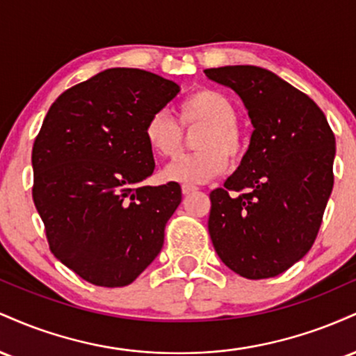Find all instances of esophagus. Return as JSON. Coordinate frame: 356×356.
<instances>
[{"instance_id": "1", "label": "esophagus", "mask_w": 356, "mask_h": 356, "mask_svg": "<svg viewBox=\"0 0 356 356\" xmlns=\"http://www.w3.org/2000/svg\"><path fill=\"white\" fill-rule=\"evenodd\" d=\"M197 189H199V187L192 186V184H184V186H182V194L184 195H189V194H192V192H195Z\"/></svg>"}]
</instances>
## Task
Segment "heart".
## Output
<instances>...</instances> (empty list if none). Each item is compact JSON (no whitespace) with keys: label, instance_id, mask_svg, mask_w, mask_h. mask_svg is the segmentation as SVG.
I'll list each match as a JSON object with an SVG mask.
<instances>
[{"label":"heart","instance_id":"1","mask_svg":"<svg viewBox=\"0 0 356 356\" xmlns=\"http://www.w3.org/2000/svg\"><path fill=\"white\" fill-rule=\"evenodd\" d=\"M177 122L169 113L154 112L144 125V138L155 155L177 157L182 149L183 129L201 127L195 136L197 152L182 155L167 165L164 177L184 184H202L222 174L231 161H241L246 154L248 137L238 124V110L229 97L212 88L189 93L175 107Z\"/></svg>","mask_w":356,"mask_h":356}]
</instances>
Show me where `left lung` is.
<instances>
[{
    "label": "left lung",
    "instance_id": "obj_1",
    "mask_svg": "<svg viewBox=\"0 0 356 356\" xmlns=\"http://www.w3.org/2000/svg\"><path fill=\"white\" fill-rule=\"evenodd\" d=\"M234 90L254 125L239 169L209 194V234L227 268L275 277L313 246L332 194L334 134L308 95L252 65L207 68Z\"/></svg>",
    "mask_w": 356,
    "mask_h": 356
}]
</instances>
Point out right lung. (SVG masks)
Wrapping results in <instances>:
<instances>
[{"mask_svg": "<svg viewBox=\"0 0 356 356\" xmlns=\"http://www.w3.org/2000/svg\"><path fill=\"white\" fill-rule=\"evenodd\" d=\"M179 92L155 73L110 68L65 90L44 117L33 202L50 251L88 283H134L161 252L182 192L142 184L155 167L144 125Z\"/></svg>", "mask_w": 356, "mask_h": 356, "instance_id": "right-lung-1", "label": "right lung"}]
</instances>
